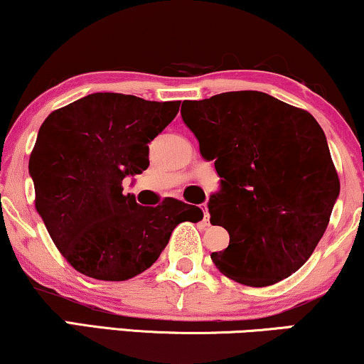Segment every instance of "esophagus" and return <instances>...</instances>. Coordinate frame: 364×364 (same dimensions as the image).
I'll return each instance as SVG.
<instances>
[{
  "instance_id": "obj_1",
  "label": "esophagus",
  "mask_w": 364,
  "mask_h": 364,
  "mask_svg": "<svg viewBox=\"0 0 364 364\" xmlns=\"http://www.w3.org/2000/svg\"><path fill=\"white\" fill-rule=\"evenodd\" d=\"M203 223L205 225H210V213H208V208H206V205H203Z\"/></svg>"
}]
</instances>
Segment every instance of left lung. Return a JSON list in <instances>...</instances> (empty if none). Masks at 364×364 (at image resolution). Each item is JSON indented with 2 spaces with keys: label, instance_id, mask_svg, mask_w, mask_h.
<instances>
[{
  "label": "left lung",
  "instance_id": "1",
  "mask_svg": "<svg viewBox=\"0 0 364 364\" xmlns=\"http://www.w3.org/2000/svg\"><path fill=\"white\" fill-rule=\"evenodd\" d=\"M183 105V122L220 176L210 222L230 243L213 264L254 287L287 279L312 255L339 196L324 131L309 112L257 90Z\"/></svg>",
  "mask_w": 364,
  "mask_h": 364
}]
</instances>
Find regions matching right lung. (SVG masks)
<instances>
[{"instance_id":"1","label":"right lung","mask_w":364,"mask_h":364,"mask_svg":"<svg viewBox=\"0 0 364 364\" xmlns=\"http://www.w3.org/2000/svg\"><path fill=\"white\" fill-rule=\"evenodd\" d=\"M179 100L154 102L97 92L53 110L41 124L28 171L35 206L60 254L80 274L127 280L144 272L198 206L166 198L142 206L122 181L149 166V142L176 117Z\"/></svg>"}]
</instances>
